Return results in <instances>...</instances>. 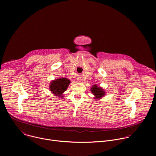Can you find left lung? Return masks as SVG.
<instances>
[{
	"label": "left lung",
	"mask_w": 156,
	"mask_h": 156,
	"mask_svg": "<svg viewBox=\"0 0 156 156\" xmlns=\"http://www.w3.org/2000/svg\"><path fill=\"white\" fill-rule=\"evenodd\" d=\"M91 92L94 95V99H99L102 98H104V96L105 95V92L104 89L98 86L97 84L93 85L91 88Z\"/></svg>",
	"instance_id": "obj_1"
}]
</instances>
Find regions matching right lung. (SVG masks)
<instances>
[{"label": "right lung", "instance_id": "add662e5", "mask_svg": "<svg viewBox=\"0 0 156 156\" xmlns=\"http://www.w3.org/2000/svg\"><path fill=\"white\" fill-rule=\"evenodd\" d=\"M71 81L66 78H58L51 81L49 90L55 96L63 98V93L67 90Z\"/></svg>", "mask_w": 156, "mask_h": 156}]
</instances>
